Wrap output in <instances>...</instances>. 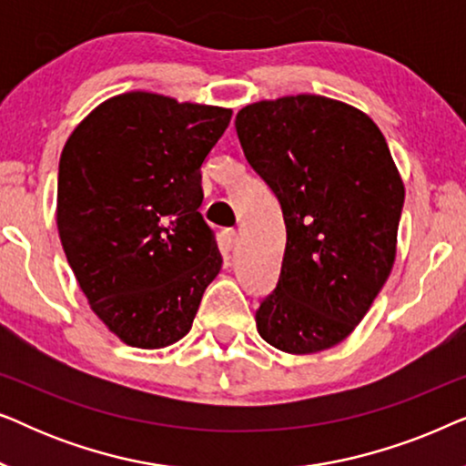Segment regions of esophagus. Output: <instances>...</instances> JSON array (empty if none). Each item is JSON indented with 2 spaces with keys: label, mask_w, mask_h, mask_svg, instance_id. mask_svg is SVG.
<instances>
[{
  "label": "esophagus",
  "mask_w": 466,
  "mask_h": 466,
  "mask_svg": "<svg viewBox=\"0 0 466 466\" xmlns=\"http://www.w3.org/2000/svg\"><path fill=\"white\" fill-rule=\"evenodd\" d=\"M220 239H222V248H225V250H233V248L238 246V231L227 228V231H222Z\"/></svg>",
  "instance_id": "esophagus-1"
}]
</instances>
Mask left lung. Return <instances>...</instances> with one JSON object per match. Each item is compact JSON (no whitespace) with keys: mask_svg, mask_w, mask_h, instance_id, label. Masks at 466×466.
Masks as SVG:
<instances>
[{"mask_svg":"<svg viewBox=\"0 0 466 466\" xmlns=\"http://www.w3.org/2000/svg\"><path fill=\"white\" fill-rule=\"evenodd\" d=\"M235 129L286 225L258 335L289 354L333 348L359 327L397 258L405 187L386 139L359 107L305 93L241 107Z\"/></svg>","mask_w":466,"mask_h":466,"instance_id":"left-lung-1","label":"left lung"}]
</instances>
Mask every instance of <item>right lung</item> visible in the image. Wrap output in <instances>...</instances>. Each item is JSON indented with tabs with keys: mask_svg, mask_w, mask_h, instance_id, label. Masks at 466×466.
Instances as JSON below:
<instances>
[{
	"mask_svg": "<svg viewBox=\"0 0 466 466\" xmlns=\"http://www.w3.org/2000/svg\"><path fill=\"white\" fill-rule=\"evenodd\" d=\"M231 114L129 91L95 107L63 146V250L95 316L127 346L180 341L218 276V246L199 212L201 165Z\"/></svg>",
	"mask_w": 466,
	"mask_h": 466,
	"instance_id": "add662e5",
	"label": "right lung"
}]
</instances>
